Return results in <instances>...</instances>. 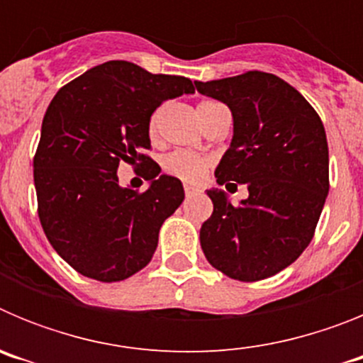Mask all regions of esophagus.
Returning a JSON list of instances; mask_svg holds the SVG:
<instances>
[{
  "label": "esophagus",
  "instance_id": "1",
  "mask_svg": "<svg viewBox=\"0 0 363 363\" xmlns=\"http://www.w3.org/2000/svg\"><path fill=\"white\" fill-rule=\"evenodd\" d=\"M184 191H185V196L191 198V196H194V194H198V192H200V189L192 187V185H185Z\"/></svg>",
  "mask_w": 363,
  "mask_h": 363
}]
</instances>
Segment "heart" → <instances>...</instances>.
Here are the masks:
<instances>
[{"instance_id": "1", "label": "heart", "mask_w": 363, "mask_h": 363, "mask_svg": "<svg viewBox=\"0 0 363 363\" xmlns=\"http://www.w3.org/2000/svg\"><path fill=\"white\" fill-rule=\"evenodd\" d=\"M220 104L216 101H201L198 105V112H200L201 121L205 120L207 112L211 108L218 107ZM160 108L152 112V116L149 120V134L150 136H156L158 133V123H160ZM211 158L207 156H201V154L189 152V150H172L162 160V169L169 176H174V178L182 179L185 184H198L205 178L207 171L211 167Z\"/></svg>"}]
</instances>
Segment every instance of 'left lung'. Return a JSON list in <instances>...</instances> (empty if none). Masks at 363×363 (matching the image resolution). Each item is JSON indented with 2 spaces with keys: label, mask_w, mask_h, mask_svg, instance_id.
<instances>
[{
  "label": "left lung",
  "mask_w": 363,
  "mask_h": 363,
  "mask_svg": "<svg viewBox=\"0 0 363 363\" xmlns=\"http://www.w3.org/2000/svg\"><path fill=\"white\" fill-rule=\"evenodd\" d=\"M194 85L234 118L218 184L249 191L238 205L218 189L207 191L214 209L200 229L205 258L233 280L274 277L306 251L329 192L322 120L294 86L262 70Z\"/></svg>",
  "instance_id": "obj_1"
}]
</instances>
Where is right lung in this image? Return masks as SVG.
Masks as SVG:
<instances>
[{
	"label": "right lung",
	"instance_id": "right-lung-1",
	"mask_svg": "<svg viewBox=\"0 0 363 363\" xmlns=\"http://www.w3.org/2000/svg\"><path fill=\"white\" fill-rule=\"evenodd\" d=\"M189 92V78L114 60L63 85L50 101L34 154L38 216L54 251L83 277L121 281L152 259L160 227L185 192L178 178L158 176L147 154L149 120L165 99ZM121 162L143 166L150 189H121Z\"/></svg>",
	"mask_w": 363,
	"mask_h": 363
}]
</instances>
